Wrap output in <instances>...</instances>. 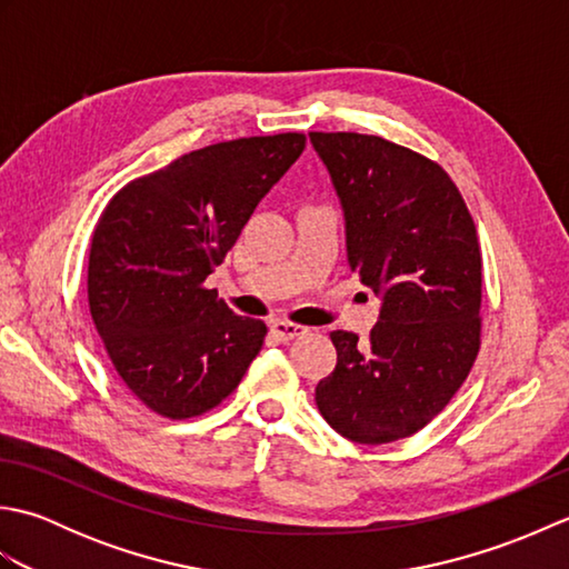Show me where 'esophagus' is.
I'll return each mask as SVG.
<instances>
[{
  "instance_id": "esophagus-1",
  "label": "esophagus",
  "mask_w": 569,
  "mask_h": 569,
  "mask_svg": "<svg viewBox=\"0 0 569 569\" xmlns=\"http://www.w3.org/2000/svg\"><path fill=\"white\" fill-rule=\"evenodd\" d=\"M271 332L278 337V340H293V337H303L308 332V328H303V325H296V322H288V320H276L271 325Z\"/></svg>"
}]
</instances>
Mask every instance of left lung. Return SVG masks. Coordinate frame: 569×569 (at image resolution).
<instances>
[{"label":"left lung","mask_w":569,"mask_h":569,"mask_svg":"<svg viewBox=\"0 0 569 569\" xmlns=\"http://www.w3.org/2000/svg\"><path fill=\"white\" fill-rule=\"evenodd\" d=\"M340 198L347 261L381 298L367 342L335 330L337 367L316 389L342 438H408L450 403L481 345V251L452 178L393 141L310 131Z\"/></svg>","instance_id":"8db88e82"}]
</instances>
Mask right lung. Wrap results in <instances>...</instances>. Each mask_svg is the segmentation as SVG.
I'll return each mask as SVG.
<instances>
[{
	"label": "right lung",
	"instance_id": "right-lung-1",
	"mask_svg": "<svg viewBox=\"0 0 569 569\" xmlns=\"http://www.w3.org/2000/svg\"><path fill=\"white\" fill-rule=\"evenodd\" d=\"M303 149L298 131L212 143L131 180L104 208L88 263L92 322L153 413H208L259 355L266 325L234 316L204 278Z\"/></svg>",
	"mask_w": 569,
	"mask_h": 569
}]
</instances>
